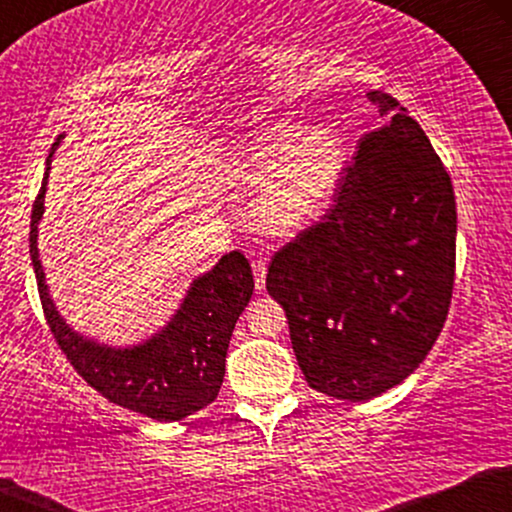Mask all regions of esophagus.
Returning a JSON list of instances; mask_svg holds the SVG:
<instances>
[{"label": "esophagus", "instance_id": "esophagus-1", "mask_svg": "<svg viewBox=\"0 0 512 512\" xmlns=\"http://www.w3.org/2000/svg\"><path fill=\"white\" fill-rule=\"evenodd\" d=\"M252 274H255V289L262 291L264 281H267V262H264V260L252 262Z\"/></svg>", "mask_w": 512, "mask_h": 512}]
</instances>
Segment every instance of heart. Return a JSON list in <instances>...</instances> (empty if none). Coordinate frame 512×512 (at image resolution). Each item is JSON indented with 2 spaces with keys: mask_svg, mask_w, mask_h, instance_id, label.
Here are the masks:
<instances>
[{
  "mask_svg": "<svg viewBox=\"0 0 512 512\" xmlns=\"http://www.w3.org/2000/svg\"><path fill=\"white\" fill-rule=\"evenodd\" d=\"M349 154L332 129L303 122H276L243 144L236 173L257 192L252 216L262 231L293 236L332 207L342 187Z\"/></svg>",
  "mask_w": 512,
  "mask_h": 512,
  "instance_id": "1",
  "label": "heart"
}]
</instances>
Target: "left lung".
<instances>
[{"label": "left lung", "instance_id": "obj_1", "mask_svg": "<svg viewBox=\"0 0 512 512\" xmlns=\"http://www.w3.org/2000/svg\"><path fill=\"white\" fill-rule=\"evenodd\" d=\"M368 101L383 127L363 134L332 207L267 274L308 385L346 402L383 395L419 368L455 281L448 170L404 105L383 91Z\"/></svg>", "mask_w": 512, "mask_h": 512}]
</instances>
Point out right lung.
<instances>
[{"label":"right lung","instance_id":"right-lung-1","mask_svg":"<svg viewBox=\"0 0 512 512\" xmlns=\"http://www.w3.org/2000/svg\"><path fill=\"white\" fill-rule=\"evenodd\" d=\"M60 139L52 146V154L60 146ZM52 154L48 156L43 187L33 204L28 238L40 303L52 337L76 373L105 399L149 419L182 421L219 395L233 327L255 289L250 262L238 250L223 255L211 272L192 281L178 313L144 344L115 349L86 339L57 313L45 284L43 264L38 260V223L45 211Z\"/></svg>","mask_w":512,"mask_h":512}]
</instances>
